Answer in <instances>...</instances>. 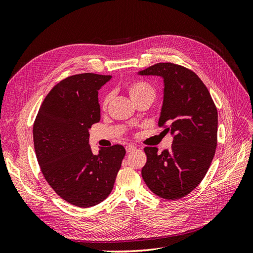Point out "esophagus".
<instances>
[{"mask_svg":"<svg viewBox=\"0 0 253 253\" xmlns=\"http://www.w3.org/2000/svg\"><path fill=\"white\" fill-rule=\"evenodd\" d=\"M126 150L127 153H133V152H135L137 150V148L135 147L134 144H127L126 147Z\"/></svg>","mask_w":253,"mask_h":253,"instance_id":"1","label":"esophagus"}]
</instances>
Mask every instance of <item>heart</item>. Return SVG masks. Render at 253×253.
<instances>
[{
  "label": "heart",
  "instance_id": "heart-1",
  "mask_svg": "<svg viewBox=\"0 0 253 253\" xmlns=\"http://www.w3.org/2000/svg\"><path fill=\"white\" fill-rule=\"evenodd\" d=\"M127 93L129 95V97L132 98V100L135 101L137 99H139L145 95H152L155 96V90L153 88V86L151 84L147 81L143 80H134L132 82H129L126 86ZM110 95H106L103 98L102 101V109H106L109 102H110Z\"/></svg>",
  "mask_w": 253,
  "mask_h": 253
}]
</instances>
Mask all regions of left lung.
I'll list each match as a JSON object with an SVG mask.
<instances>
[{"mask_svg":"<svg viewBox=\"0 0 253 253\" xmlns=\"http://www.w3.org/2000/svg\"><path fill=\"white\" fill-rule=\"evenodd\" d=\"M164 78V103L158 121L173 136L170 150L144 148L141 175L149 189L165 200H179L200 185L217 145V110L208 88L187 67L157 63L138 73Z\"/></svg>","mask_w":253,"mask_h":253,"instance_id":"obj_1","label":"left lung"}]
</instances>
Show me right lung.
<instances>
[{
	"label": "right lung",
	"mask_w": 253,
	"mask_h": 253,
	"mask_svg": "<svg viewBox=\"0 0 253 253\" xmlns=\"http://www.w3.org/2000/svg\"><path fill=\"white\" fill-rule=\"evenodd\" d=\"M112 77L78 74L60 81L45 97L34 122L36 156L44 178L67 203L88 208L112 192L126 155L120 144L94 155L88 129L100 121L98 89Z\"/></svg>",
	"instance_id": "obj_1"
}]
</instances>
